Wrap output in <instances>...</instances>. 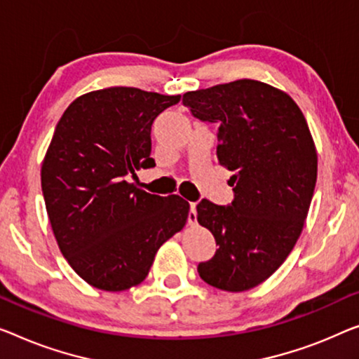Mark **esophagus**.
I'll use <instances>...</instances> for the list:
<instances>
[{"label":"esophagus","mask_w":359,"mask_h":359,"mask_svg":"<svg viewBox=\"0 0 359 359\" xmlns=\"http://www.w3.org/2000/svg\"><path fill=\"white\" fill-rule=\"evenodd\" d=\"M196 222V203H190V211H189V224L195 226Z\"/></svg>","instance_id":"esophagus-1"}]
</instances>
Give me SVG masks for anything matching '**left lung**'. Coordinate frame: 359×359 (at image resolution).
<instances>
[{
	"label": "left lung",
	"instance_id": "8db88e82",
	"mask_svg": "<svg viewBox=\"0 0 359 359\" xmlns=\"http://www.w3.org/2000/svg\"><path fill=\"white\" fill-rule=\"evenodd\" d=\"M182 103L219 126V164L233 172L231 205L196 206L219 247L198 274L219 290H250L279 269L303 231L318 179L308 122L285 92L251 79L187 92Z\"/></svg>",
	"mask_w": 359,
	"mask_h": 359
}]
</instances>
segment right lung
<instances>
[{"instance_id":"obj_1","label":"right lung","mask_w":359,"mask_h":359,"mask_svg":"<svg viewBox=\"0 0 359 359\" xmlns=\"http://www.w3.org/2000/svg\"><path fill=\"white\" fill-rule=\"evenodd\" d=\"M179 101L133 87L96 90L74 100L55 128L41 164L46 212L64 258L100 290L145 280L159 247L189 219L184 198L128 182L154 168L151 126Z\"/></svg>"}]
</instances>
